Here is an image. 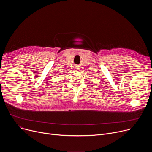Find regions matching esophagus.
<instances>
[{
  "label": "esophagus",
  "instance_id": "esophagus-1",
  "mask_svg": "<svg viewBox=\"0 0 152 152\" xmlns=\"http://www.w3.org/2000/svg\"><path fill=\"white\" fill-rule=\"evenodd\" d=\"M79 69V68H76V69Z\"/></svg>",
  "mask_w": 152,
  "mask_h": 152
}]
</instances>
